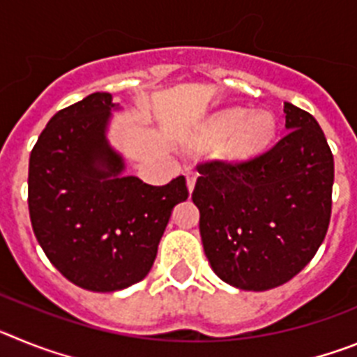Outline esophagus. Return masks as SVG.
<instances>
[{
  "label": "esophagus",
  "mask_w": 357,
  "mask_h": 357,
  "mask_svg": "<svg viewBox=\"0 0 357 357\" xmlns=\"http://www.w3.org/2000/svg\"><path fill=\"white\" fill-rule=\"evenodd\" d=\"M197 176H198V173L193 172V169H188V172H185V181H188L189 193H193L195 184H197Z\"/></svg>",
  "instance_id": "34e87169"
}]
</instances>
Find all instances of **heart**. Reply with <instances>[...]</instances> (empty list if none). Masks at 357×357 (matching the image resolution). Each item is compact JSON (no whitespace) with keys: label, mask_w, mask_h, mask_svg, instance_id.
Here are the masks:
<instances>
[{"label":"heart","mask_w":357,"mask_h":357,"mask_svg":"<svg viewBox=\"0 0 357 357\" xmlns=\"http://www.w3.org/2000/svg\"><path fill=\"white\" fill-rule=\"evenodd\" d=\"M277 121L266 110L252 112L247 109H229L213 116L200 128L198 144H213L226 137L216 148L220 159L227 162H245L261 155L275 137Z\"/></svg>","instance_id":"obj_1"}]
</instances>
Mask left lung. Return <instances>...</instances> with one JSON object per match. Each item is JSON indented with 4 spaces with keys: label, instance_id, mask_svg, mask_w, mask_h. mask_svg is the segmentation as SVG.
Instances as JSON below:
<instances>
[{
    "label": "left lung",
    "instance_id": "1",
    "mask_svg": "<svg viewBox=\"0 0 357 357\" xmlns=\"http://www.w3.org/2000/svg\"><path fill=\"white\" fill-rule=\"evenodd\" d=\"M288 134L245 162L198 164L191 195L211 268L227 284L266 291L313 259L327 234L334 159L313 116L284 103Z\"/></svg>",
    "mask_w": 357,
    "mask_h": 357
}]
</instances>
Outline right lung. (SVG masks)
Listing matches in <instances>:
<instances>
[{
  "instance_id": "add662e5",
  "label": "right lung",
  "mask_w": 357,
  "mask_h": 357,
  "mask_svg": "<svg viewBox=\"0 0 357 357\" xmlns=\"http://www.w3.org/2000/svg\"><path fill=\"white\" fill-rule=\"evenodd\" d=\"M112 94L93 93L59 110L30 153L28 209L44 254L73 284L118 291L143 280L176 204L184 176L166 185L123 175L107 141Z\"/></svg>"
}]
</instances>
